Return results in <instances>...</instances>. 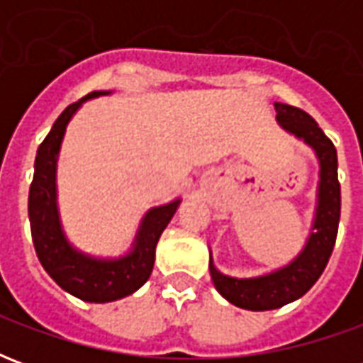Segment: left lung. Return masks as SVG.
Listing matches in <instances>:
<instances>
[{
	"instance_id": "1",
	"label": "left lung",
	"mask_w": 363,
	"mask_h": 363,
	"mask_svg": "<svg viewBox=\"0 0 363 363\" xmlns=\"http://www.w3.org/2000/svg\"><path fill=\"white\" fill-rule=\"evenodd\" d=\"M276 120L286 132L303 140L319 159L317 208L307 243L286 267L257 278H231L213 267L210 257V276L216 289L228 299L249 311H270L305 296L319 280L335 249L340 221V182L335 143L328 140L319 124L301 108L276 103Z\"/></svg>"
}]
</instances>
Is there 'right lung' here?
Masks as SVG:
<instances>
[{
  "mask_svg": "<svg viewBox=\"0 0 363 363\" xmlns=\"http://www.w3.org/2000/svg\"><path fill=\"white\" fill-rule=\"evenodd\" d=\"M103 95H111V91H93L77 103L69 104L60 114L50 134L38 145L35 177L28 190V220L36 257L60 288L89 303H108L122 299L150 280L159 237L181 204V198H177L169 204L151 208L140 223L132 251L120 259H95L77 251L67 241L56 204V163L60 145L77 108L85 101Z\"/></svg>",
  "mask_w": 363,
  "mask_h": 363,
  "instance_id": "add662e5",
  "label": "right lung"
}]
</instances>
